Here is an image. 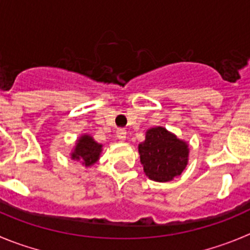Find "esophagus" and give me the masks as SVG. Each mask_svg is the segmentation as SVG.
<instances>
[{
    "label": "esophagus",
    "instance_id": "34e87169",
    "mask_svg": "<svg viewBox=\"0 0 250 250\" xmlns=\"http://www.w3.org/2000/svg\"><path fill=\"white\" fill-rule=\"evenodd\" d=\"M116 136H117V138L120 139V141L125 142V138H127V132H125V129H118L117 133H116Z\"/></svg>",
    "mask_w": 250,
    "mask_h": 250
}]
</instances>
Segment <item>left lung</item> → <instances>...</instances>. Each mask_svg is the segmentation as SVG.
Instances as JSON below:
<instances>
[{"instance_id": "1", "label": "left lung", "mask_w": 250, "mask_h": 250, "mask_svg": "<svg viewBox=\"0 0 250 250\" xmlns=\"http://www.w3.org/2000/svg\"><path fill=\"white\" fill-rule=\"evenodd\" d=\"M143 170L150 180L167 183L179 178L188 163V142L178 138L167 128H149L138 146Z\"/></svg>"}]
</instances>
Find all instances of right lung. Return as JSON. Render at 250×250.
I'll list each match as a JSON object with an SVG mask.
<instances>
[{"mask_svg": "<svg viewBox=\"0 0 250 250\" xmlns=\"http://www.w3.org/2000/svg\"><path fill=\"white\" fill-rule=\"evenodd\" d=\"M102 150H104L102 144L97 143L92 136L83 133L76 139L75 146L70 153V158L81 163L83 167H88L99 162Z\"/></svg>", "mask_w": 250, "mask_h": 250, "instance_id": "obj_1", "label": "right lung"}]
</instances>
